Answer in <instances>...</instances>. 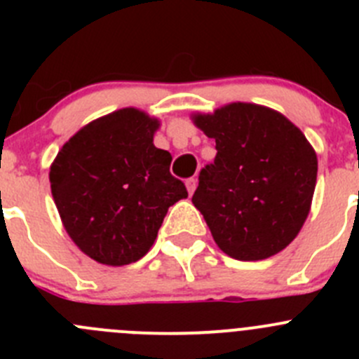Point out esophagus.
Here are the masks:
<instances>
[{
    "mask_svg": "<svg viewBox=\"0 0 359 359\" xmlns=\"http://www.w3.org/2000/svg\"><path fill=\"white\" fill-rule=\"evenodd\" d=\"M196 186H198V180L194 179V177H193V179H187L186 180V187H187V193H189V194L194 193Z\"/></svg>",
    "mask_w": 359,
    "mask_h": 359,
    "instance_id": "obj_1",
    "label": "esophagus"
}]
</instances>
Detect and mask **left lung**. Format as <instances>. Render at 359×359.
Returning a JSON list of instances; mask_svg holds the SVG:
<instances>
[{"label": "left lung", "instance_id": "8db88e82", "mask_svg": "<svg viewBox=\"0 0 359 359\" xmlns=\"http://www.w3.org/2000/svg\"><path fill=\"white\" fill-rule=\"evenodd\" d=\"M215 140L217 156L200 172L193 205L217 247L236 260L276 255L302 229L316 187L318 158L281 112L233 102L191 116Z\"/></svg>", "mask_w": 359, "mask_h": 359}]
</instances>
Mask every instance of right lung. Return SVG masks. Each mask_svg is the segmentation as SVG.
Segmentation results:
<instances>
[{
	"instance_id": "right-lung-1",
	"label": "right lung",
	"mask_w": 359,
	"mask_h": 359,
	"mask_svg": "<svg viewBox=\"0 0 359 359\" xmlns=\"http://www.w3.org/2000/svg\"><path fill=\"white\" fill-rule=\"evenodd\" d=\"M147 112L125 107L74 133L50 166V187L69 238L90 259L126 266L153 247L172 205L187 198L170 173L172 154L153 144Z\"/></svg>"
}]
</instances>
